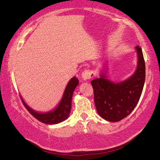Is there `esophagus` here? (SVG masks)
<instances>
[{
	"instance_id": "esophagus-1",
	"label": "esophagus",
	"mask_w": 160,
	"mask_h": 160,
	"mask_svg": "<svg viewBox=\"0 0 160 160\" xmlns=\"http://www.w3.org/2000/svg\"><path fill=\"white\" fill-rule=\"evenodd\" d=\"M95 77L94 71H92L91 69H85L82 73V78L84 80H91Z\"/></svg>"
}]
</instances>
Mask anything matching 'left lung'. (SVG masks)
<instances>
[{
	"instance_id": "8db88e82",
	"label": "left lung",
	"mask_w": 160,
	"mask_h": 160,
	"mask_svg": "<svg viewBox=\"0 0 160 160\" xmlns=\"http://www.w3.org/2000/svg\"><path fill=\"white\" fill-rule=\"evenodd\" d=\"M136 50L137 70L128 80L114 83L102 74L100 78L91 81L95 108L104 120L118 122L126 118L140 99L145 81V62L141 47L137 46Z\"/></svg>"
}]
</instances>
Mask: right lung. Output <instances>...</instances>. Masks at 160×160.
Returning a JSON list of instances; mask_svg holds the SVG:
<instances>
[{"label": "right lung", "mask_w": 160, "mask_h": 160, "mask_svg": "<svg viewBox=\"0 0 160 160\" xmlns=\"http://www.w3.org/2000/svg\"><path fill=\"white\" fill-rule=\"evenodd\" d=\"M79 84V80L76 77H74L68 83L66 89L64 92L63 97L62 101L56 109L54 111L48 112L45 113H40L34 111L32 108H30L23 99L21 98L22 102L25 106V108L28 110V111L32 114L34 118L39 120L40 122H43L45 124H56L61 122L63 120H66L68 117L71 109V102H72V96L76 86Z\"/></svg>", "instance_id": "add662e5"}]
</instances>
